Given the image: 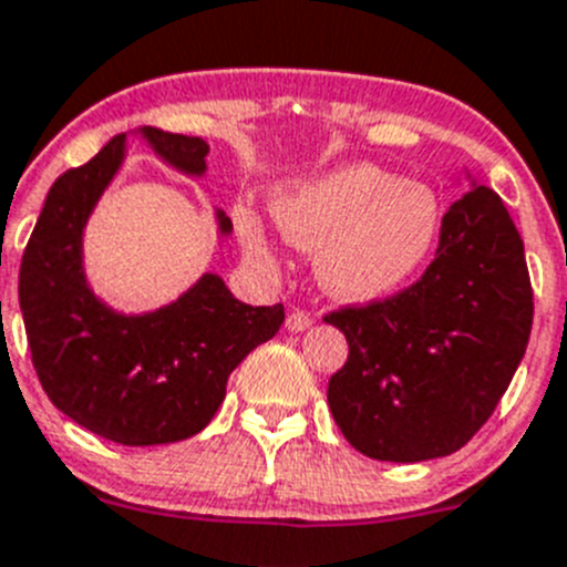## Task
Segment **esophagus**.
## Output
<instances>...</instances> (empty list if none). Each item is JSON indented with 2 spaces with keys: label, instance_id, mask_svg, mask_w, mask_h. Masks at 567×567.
<instances>
[{
  "label": "esophagus",
  "instance_id": "obj_1",
  "mask_svg": "<svg viewBox=\"0 0 567 567\" xmlns=\"http://www.w3.org/2000/svg\"><path fill=\"white\" fill-rule=\"evenodd\" d=\"M285 324H288L290 332H301V330H308V327H313V316H310L308 310H293Z\"/></svg>",
  "mask_w": 567,
  "mask_h": 567
}]
</instances>
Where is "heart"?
I'll use <instances>...</instances> for the list:
<instances>
[{
    "instance_id": "b5f03b06",
    "label": "heart",
    "mask_w": 567,
    "mask_h": 567,
    "mask_svg": "<svg viewBox=\"0 0 567 567\" xmlns=\"http://www.w3.org/2000/svg\"><path fill=\"white\" fill-rule=\"evenodd\" d=\"M274 218L290 246L316 251V277L327 293L372 301L420 271L442 212L422 184H403L372 164H349L279 193ZM240 231L248 251L271 266V243L248 212H240Z\"/></svg>"
}]
</instances>
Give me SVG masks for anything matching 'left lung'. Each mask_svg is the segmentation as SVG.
I'll return each instance as SVG.
<instances>
[{
	"instance_id": "1",
	"label": "left lung",
	"mask_w": 567,
	"mask_h": 567,
	"mask_svg": "<svg viewBox=\"0 0 567 567\" xmlns=\"http://www.w3.org/2000/svg\"><path fill=\"white\" fill-rule=\"evenodd\" d=\"M534 319L520 231L504 200H453L431 266L409 288L324 316L349 355L327 385L347 442L378 462L451 456L509 389Z\"/></svg>"
}]
</instances>
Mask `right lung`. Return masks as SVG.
<instances>
[{
	"label": "right lung",
	"instance_id": "right-lung-1",
	"mask_svg": "<svg viewBox=\"0 0 567 567\" xmlns=\"http://www.w3.org/2000/svg\"><path fill=\"white\" fill-rule=\"evenodd\" d=\"M153 151L184 173L206 171L198 136L142 128ZM125 134L50 187L19 268V305L41 389L86 431L128 447L182 442L209 425L226 380L285 321L282 305H243L204 274L167 308L120 316L94 299L81 266L89 212L123 162ZM220 231L231 224L224 212Z\"/></svg>",
	"mask_w": 567,
	"mask_h": 567
}]
</instances>
